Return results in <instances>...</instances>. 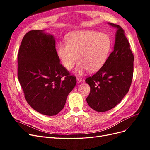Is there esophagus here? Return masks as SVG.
Segmentation results:
<instances>
[{"instance_id": "obj_1", "label": "esophagus", "mask_w": 150, "mask_h": 150, "mask_svg": "<svg viewBox=\"0 0 150 150\" xmlns=\"http://www.w3.org/2000/svg\"><path fill=\"white\" fill-rule=\"evenodd\" d=\"M76 80L78 83H81L82 81V78L80 77H77L76 78Z\"/></svg>"}]
</instances>
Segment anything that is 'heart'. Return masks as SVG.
I'll return each instance as SVG.
<instances>
[{"mask_svg": "<svg viewBox=\"0 0 150 150\" xmlns=\"http://www.w3.org/2000/svg\"><path fill=\"white\" fill-rule=\"evenodd\" d=\"M67 44L61 42L57 53L62 66L72 69L78 59L75 73L82 75L89 70L94 72L106 62L111 49L108 35L91 30L78 31L67 35Z\"/></svg>", "mask_w": 150, "mask_h": 150, "instance_id": "heart-1", "label": "heart"}]
</instances>
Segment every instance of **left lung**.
Masks as SVG:
<instances>
[{"label": "left lung", "mask_w": 150, "mask_h": 150, "mask_svg": "<svg viewBox=\"0 0 150 150\" xmlns=\"http://www.w3.org/2000/svg\"><path fill=\"white\" fill-rule=\"evenodd\" d=\"M108 23L117 29L114 50L98 72L85 80L91 88L86 101L97 112L109 111L120 103L129 89L133 75L134 55L125 31L119 25Z\"/></svg>", "instance_id": "obj_1"}]
</instances>
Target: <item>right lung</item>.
<instances>
[{
  "label": "right lung",
  "instance_id": "right-lung-1",
  "mask_svg": "<svg viewBox=\"0 0 150 150\" xmlns=\"http://www.w3.org/2000/svg\"><path fill=\"white\" fill-rule=\"evenodd\" d=\"M55 38L44 30L23 36L18 53L19 83L28 105L43 115L52 116L64 108L76 78L60 64Z\"/></svg>",
  "mask_w": 150,
  "mask_h": 150
}]
</instances>
